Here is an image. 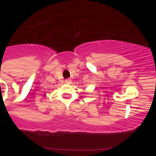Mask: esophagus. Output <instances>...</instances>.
<instances>
[{
    "label": "esophagus",
    "mask_w": 156,
    "mask_h": 156,
    "mask_svg": "<svg viewBox=\"0 0 156 156\" xmlns=\"http://www.w3.org/2000/svg\"><path fill=\"white\" fill-rule=\"evenodd\" d=\"M65 83L67 84H72V81H71L70 79H67V80H66Z\"/></svg>",
    "instance_id": "obj_1"
}]
</instances>
